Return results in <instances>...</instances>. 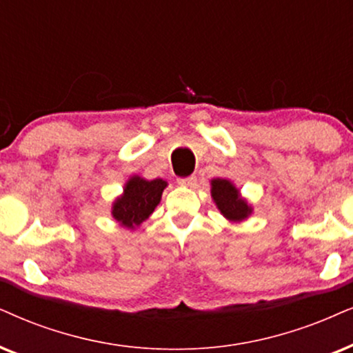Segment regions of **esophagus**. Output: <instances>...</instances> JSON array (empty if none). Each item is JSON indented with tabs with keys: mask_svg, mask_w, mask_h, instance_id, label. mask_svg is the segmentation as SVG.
I'll return each mask as SVG.
<instances>
[{
	"mask_svg": "<svg viewBox=\"0 0 353 353\" xmlns=\"http://www.w3.org/2000/svg\"><path fill=\"white\" fill-rule=\"evenodd\" d=\"M181 185H187V187H192L197 184V177L195 176H187V177H181V179H177Z\"/></svg>",
	"mask_w": 353,
	"mask_h": 353,
	"instance_id": "1",
	"label": "esophagus"
}]
</instances>
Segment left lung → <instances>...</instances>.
Here are the masks:
<instances>
[{
    "label": "left lung",
    "instance_id": "obj_1",
    "mask_svg": "<svg viewBox=\"0 0 353 353\" xmlns=\"http://www.w3.org/2000/svg\"><path fill=\"white\" fill-rule=\"evenodd\" d=\"M212 197L216 203L218 210L226 220L230 221H243L252 213V207L246 200L241 199L239 190L228 179H213L212 182Z\"/></svg>",
    "mask_w": 353,
    "mask_h": 353
}]
</instances>
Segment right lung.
Here are the masks:
<instances>
[{"label": "right lung", "mask_w": 353, "mask_h": 353, "mask_svg": "<svg viewBox=\"0 0 353 353\" xmlns=\"http://www.w3.org/2000/svg\"><path fill=\"white\" fill-rule=\"evenodd\" d=\"M166 185L168 182L163 179L146 181L138 176L130 177L123 187V194L112 203V216L123 228L135 230L161 202Z\"/></svg>", "instance_id": "obj_1"}]
</instances>
